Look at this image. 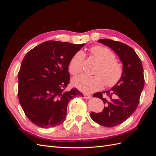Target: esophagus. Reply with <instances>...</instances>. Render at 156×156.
<instances>
[{
	"instance_id": "34e87169",
	"label": "esophagus",
	"mask_w": 156,
	"mask_h": 156,
	"mask_svg": "<svg viewBox=\"0 0 156 156\" xmlns=\"http://www.w3.org/2000/svg\"><path fill=\"white\" fill-rule=\"evenodd\" d=\"M92 98V96L90 94H84V98L85 99H90Z\"/></svg>"
}]
</instances>
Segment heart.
<instances>
[{
	"mask_svg": "<svg viewBox=\"0 0 156 156\" xmlns=\"http://www.w3.org/2000/svg\"><path fill=\"white\" fill-rule=\"evenodd\" d=\"M93 55L101 62L96 71V75L82 74L73 79V84L84 92H93L101 89L104 84L113 87L118 84L124 73L123 66L116 60L115 55L103 46H94L90 49ZM84 54L79 51L75 53L69 62V70L72 75L83 70Z\"/></svg>",
	"mask_w": 156,
	"mask_h": 156,
	"instance_id": "b5f03b06",
	"label": "heart"
}]
</instances>
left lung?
I'll return each instance as SVG.
<instances>
[{"instance_id":"obj_1","label":"left lung","mask_w":156,"mask_h":156,"mask_svg":"<svg viewBox=\"0 0 156 156\" xmlns=\"http://www.w3.org/2000/svg\"><path fill=\"white\" fill-rule=\"evenodd\" d=\"M98 41L114 51L123 64V75L116 85L93 96L100 98L105 104L101 112H90L91 119L105 127H114L126 121L135 111L144 84L142 62L133 49L120 41L101 39ZM105 96H102V93Z\"/></svg>"}]
</instances>
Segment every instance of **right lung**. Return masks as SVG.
Segmentation results:
<instances>
[{"instance_id": "right-lung-1", "label": "right lung", "mask_w": 156, "mask_h": 156, "mask_svg": "<svg viewBox=\"0 0 156 156\" xmlns=\"http://www.w3.org/2000/svg\"><path fill=\"white\" fill-rule=\"evenodd\" d=\"M84 44L47 41L28 52L18 73V97L25 114L42 128L65 120L72 99L83 97L77 88L64 91L69 83L70 59Z\"/></svg>"}]
</instances>
